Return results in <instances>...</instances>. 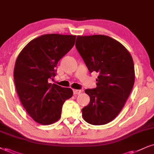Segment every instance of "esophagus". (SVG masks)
<instances>
[{
  "mask_svg": "<svg viewBox=\"0 0 154 154\" xmlns=\"http://www.w3.org/2000/svg\"><path fill=\"white\" fill-rule=\"evenodd\" d=\"M81 93V90H73V94L75 95H78V94H80Z\"/></svg>",
  "mask_w": 154,
  "mask_h": 154,
  "instance_id": "obj_1",
  "label": "esophagus"
}]
</instances>
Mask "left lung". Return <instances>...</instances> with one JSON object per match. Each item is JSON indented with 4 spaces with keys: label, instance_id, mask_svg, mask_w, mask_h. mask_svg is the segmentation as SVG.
Wrapping results in <instances>:
<instances>
[{
    "label": "left lung",
    "instance_id": "obj_1",
    "mask_svg": "<svg viewBox=\"0 0 154 154\" xmlns=\"http://www.w3.org/2000/svg\"><path fill=\"white\" fill-rule=\"evenodd\" d=\"M75 47L88 71L98 73L96 88L85 90L90 103L82 109V116L90 124H106L119 115L134 86L133 58L121 43L107 35H78Z\"/></svg>",
    "mask_w": 154,
    "mask_h": 154
}]
</instances>
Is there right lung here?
Returning a JSON list of instances; mask_svg holds the SVG:
<instances>
[{"label": "right lung", "instance_id": "1", "mask_svg": "<svg viewBox=\"0 0 154 154\" xmlns=\"http://www.w3.org/2000/svg\"><path fill=\"white\" fill-rule=\"evenodd\" d=\"M75 35L45 34L30 41L15 64L13 77L23 106L43 125L58 120L64 102L73 96L69 88L51 83L60 58L73 48Z\"/></svg>", "mask_w": 154, "mask_h": 154}]
</instances>
